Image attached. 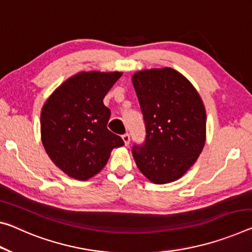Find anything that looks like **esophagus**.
I'll return each instance as SVG.
<instances>
[{
	"instance_id": "esophagus-1",
	"label": "esophagus",
	"mask_w": 252,
	"mask_h": 252,
	"mask_svg": "<svg viewBox=\"0 0 252 252\" xmlns=\"http://www.w3.org/2000/svg\"><path fill=\"white\" fill-rule=\"evenodd\" d=\"M122 140H123V142H125L126 146L129 145V142H130V134L129 133L123 134L122 135Z\"/></svg>"
}]
</instances>
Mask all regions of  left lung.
Listing matches in <instances>:
<instances>
[{"instance_id": "8db88e82", "label": "left lung", "mask_w": 252, "mask_h": 252, "mask_svg": "<svg viewBox=\"0 0 252 252\" xmlns=\"http://www.w3.org/2000/svg\"><path fill=\"white\" fill-rule=\"evenodd\" d=\"M132 84L146 125V141L134 146L139 170L154 184L181 178L196 162L206 140V112L198 92L170 67L134 73Z\"/></svg>"}]
</instances>
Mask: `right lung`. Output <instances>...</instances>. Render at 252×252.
<instances>
[{
    "label": "right lung",
    "mask_w": 252,
    "mask_h": 252,
    "mask_svg": "<svg viewBox=\"0 0 252 252\" xmlns=\"http://www.w3.org/2000/svg\"><path fill=\"white\" fill-rule=\"evenodd\" d=\"M121 76V71H79L59 85L42 106V145L55 165L71 178L95 176L111 151L125 145L106 127L111 111L103 103Z\"/></svg>",
    "instance_id": "obj_1"
}]
</instances>
